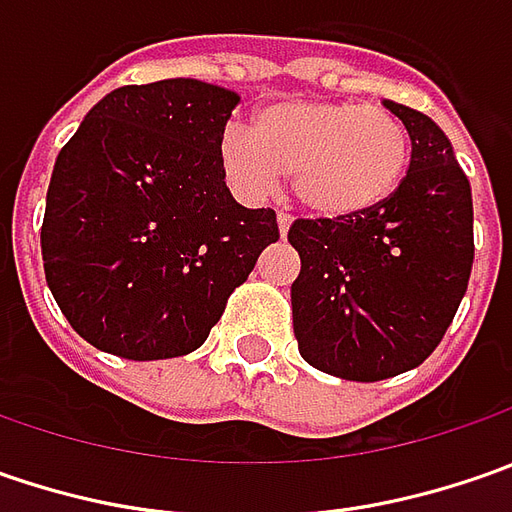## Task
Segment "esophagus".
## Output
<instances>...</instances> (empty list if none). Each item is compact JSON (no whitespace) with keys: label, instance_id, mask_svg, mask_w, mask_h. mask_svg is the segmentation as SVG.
<instances>
[{"label":"esophagus","instance_id":"obj_1","mask_svg":"<svg viewBox=\"0 0 512 512\" xmlns=\"http://www.w3.org/2000/svg\"><path fill=\"white\" fill-rule=\"evenodd\" d=\"M290 222H293V216H290L287 210H279V213H276V225H279V233H282V236H287Z\"/></svg>","mask_w":512,"mask_h":512}]
</instances>
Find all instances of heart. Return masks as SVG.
Listing matches in <instances>:
<instances>
[{
	"instance_id": "heart-1",
	"label": "heart",
	"mask_w": 512,
	"mask_h": 512,
	"mask_svg": "<svg viewBox=\"0 0 512 512\" xmlns=\"http://www.w3.org/2000/svg\"><path fill=\"white\" fill-rule=\"evenodd\" d=\"M410 156L402 119L356 102H276L253 130L227 125L219 168L247 202H262L293 179L299 205L322 219L367 213L399 187Z\"/></svg>"
}]
</instances>
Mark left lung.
I'll return each mask as SVG.
<instances>
[{
    "label": "left lung",
    "instance_id": "left-lung-1",
    "mask_svg": "<svg viewBox=\"0 0 512 512\" xmlns=\"http://www.w3.org/2000/svg\"><path fill=\"white\" fill-rule=\"evenodd\" d=\"M410 136L399 187L350 219H296L287 242L302 270L290 287L299 353L347 382H382L439 347L473 267V196L444 130L384 99Z\"/></svg>",
    "mask_w": 512,
    "mask_h": 512
}]
</instances>
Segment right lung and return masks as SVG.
Segmentation results:
<instances>
[{"instance_id":"add662e5","label":"right lung","mask_w":512,"mask_h":512,"mask_svg":"<svg viewBox=\"0 0 512 512\" xmlns=\"http://www.w3.org/2000/svg\"><path fill=\"white\" fill-rule=\"evenodd\" d=\"M236 105L239 93L199 79L125 85L59 150L42 262L93 347L130 362L193 353L279 239L276 213L239 205L219 168Z\"/></svg>"}]
</instances>
